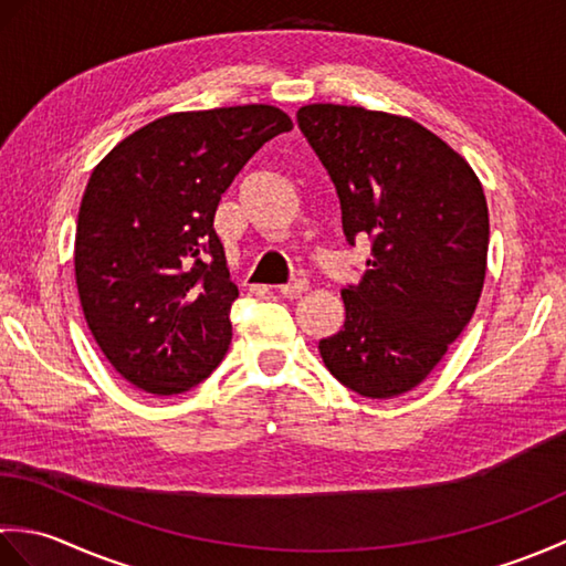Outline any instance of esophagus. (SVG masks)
Here are the masks:
<instances>
[{"label":"esophagus","instance_id":"34e87169","mask_svg":"<svg viewBox=\"0 0 566 566\" xmlns=\"http://www.w3.org/2000/svg\"><path fill=\"white\" fill-rule=\"evenodd\" d=\"M306 290H308V282H306V280H294V282H290V284L280 286V292H282L284 296H290V298L302 296Z\"/></svg>","mask_w":566,"mask_h":566}]
</instances>
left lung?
Here are the masks:
<instances>
[{
    "mask_svg": "<svg viewBox=\"0 0 566 566\" xmlns=\"http://www.w3.org/2000/svg\"><path fill=\"white\" fill-rule=\"evenodd\" d=\"M296 122L338 191L347 243L371 240L363 282L343 290V331L318 343L321 357L347 389L391 399L430 375L482 296V182L411 118L308 104Z\"/></svg>",
    "mask_w": 566,
    "mask_h": 566,
    "instance_id": "left-lung-1",
    "label": "left lung"
}]
</instances>
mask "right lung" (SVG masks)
<instances>
[{"label": "right lung", "mask_w": 566, "mask_h": 566, "mask_svg": "<svg viewBox=\"0 0 566 566\" xmlns=\"http://www.w3.org/2000/svg\"><path fill=\"white\" fill-rule=\"evenodd\" d=\"M292 130L276 106L179 112L138 128L94 167L75 235L84 318L134 387L170 396L207 379L231 345L238 286L213 231L235 175Z\"/></svg>", "instance_id": "1"}]
</instances>
